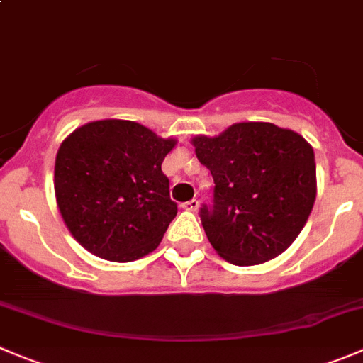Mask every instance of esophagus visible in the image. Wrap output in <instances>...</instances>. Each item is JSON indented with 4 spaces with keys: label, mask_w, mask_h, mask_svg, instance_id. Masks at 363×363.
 Here are the masks:
<instances>
[{
    "label": "esophagus",
    "mask_w": 363,
    "mask_h": 363,
    "mask_svg": "<svg viewBox=\"0 0 363 363\" xmlns=\"http://www.w3.org/2000/svg\"><path fill=\"white\" fill-rule=\"evenodd\" d=\"M182 208L186 209V211H197L199 209V201L197 199H193V201H188L182 204Z\"/></svg>",
    "instance_id": "1"
}]
</instances>
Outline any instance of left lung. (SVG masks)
<instances>
[{
    "mask_svg": "<svg viewBox=\"0 0 363 363\" xmlns=\"http://www.w3.org/2000/svg\"><path fill=\"white\" fill-rule=\"evenodd\" d=\"M191 143L215 181L213 206L201 209L213 249L240 267L289 249L317 195L311 145L265 121L235 123L215 138L195 135Z\"/></svg>",
    "mask_w": 363,
    "mask_h": 363,
    "instance_id": "left-lung-1",
    "label": "left lung"
}]
</instances>
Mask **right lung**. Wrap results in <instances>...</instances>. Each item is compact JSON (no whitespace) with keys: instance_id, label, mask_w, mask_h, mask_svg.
<instances>
[{"instance_id":"add662e5","label":"right lung","mask_w":363,"mask_h":363,"mask_svg":"<svg viewBox=\"0 0 363 363\" xmlns=\"http://www.w3.org/2000/svg\"><path fill=\"white\" fill-rule=\"evenodd\" d=\"M177 141L127 120L71 132L55 159V197L73 238L98 258L127 263L161 243L177 215L161 164Z\"/></svg>"}]
</instances>
